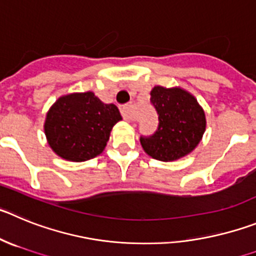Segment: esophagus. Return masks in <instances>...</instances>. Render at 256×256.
Returning <instances> with one entry per match:
<instances>
[{
	"label": "esophagus",
	"instance_id": "34e87169",
	"mask_svg": "<svg viewBox=\"0 0 256 256\" xmlns=\"http://www.w3.org/2000/svg\"><path fill=\"white\" fill-rule=\"evenodd\" d=\"M120 111H121V114H122V117L126 120V121H132L134 120V106L132 104L122 106V107L120 108Z\"/></svg>",
	"mask_w": 256,
	"mask_h": 256
}]
</instances>
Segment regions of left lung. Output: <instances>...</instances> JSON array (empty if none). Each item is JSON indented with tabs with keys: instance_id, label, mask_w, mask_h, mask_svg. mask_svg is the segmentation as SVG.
I'll list each match as a JSON object with an SVG mask.
<instances>
[{
	"instance_id": "1",
	"label": "left lung",
	"mask_w": 256,
	"mask_h": 256,
	"mask_svg": "<svg viewBox=\"0 0 256 256\" xmlns=\"http://www.w3.org/2000/svg\"><path fill=\"white\" fill-rule=\"evenodd\" d=\"M150 103L158 114V128L149 136H140L142 149L162 162L194 150L206 131V114L194 96L180 88L154 86Z\"/></svg>"
}]
</instances>
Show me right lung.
Here are the masks:
<instances>
[{
	"mask_svg": "<svg viewBox=\"0 0 256 256\" xmlns=\"http://www.w3.org/2000/svg\"><path fill=\"white\" fill-rule=\"evenodd\" d=\"M120 120L118 108L103 103L92 92L68 94L48 111L46 136L57 156L84 162L102 153Z\"/></svg>",
	"mask_w": 256,
	"mask_h": 256,
	"instance_id": "obj_1",
	"label": "right lung"
}]
</instances>
